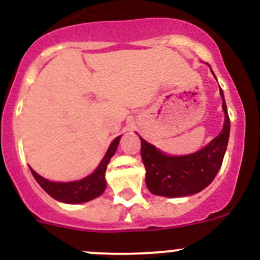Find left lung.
Instances as JSON below:
<instances>
[{"instance_id":"obj_1","label":"left lung","mask_w":260,"mask_h":260,"mask_svg":"<svg viewBox=\"0 0 260 260\" xmlns=\"http://www.w3.org/2000/svg\"><path fill=\"white\" fill-rule=\"evenodd\" d=\"M220 94L225 113L224 128L200 151L186 156H167L140 137L141 156L147 171L146 185L152 193L166 198L193 195L215 179L221 167L230 133V119L221 88Z\"/></svg>"}]
</instances>
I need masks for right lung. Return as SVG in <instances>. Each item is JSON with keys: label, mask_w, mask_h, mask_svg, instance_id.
Listing matches in <instances>:
<instances>
[{"label": "right lung", "mask_w": 260, "mask_h": 260, "mask_svg": "<svg viewBox=\"0 0 260 260\" xmlns=\"http://www.w3.org/2000/svg\"><path fill=\"white\" fill-rule=\"evenodd\" d=\"M119 138L120 137H117L111 143L106 156H104V158L99 164L98 169L93 174L89 175L88 177H85V179L80 181H73V182H52V181L41 177L40 175L36 174L30 167L31 174L35 177V180L38 181L39 185L51 198H54L55 200L67 204H80L93 200V199L101 196L104 192V190H106L107 183L106 179H104V174H106L109 159L112 158L115 149H117L118 143H119Z\"/></svg>", "instance_id": "1"}]
</instances>
